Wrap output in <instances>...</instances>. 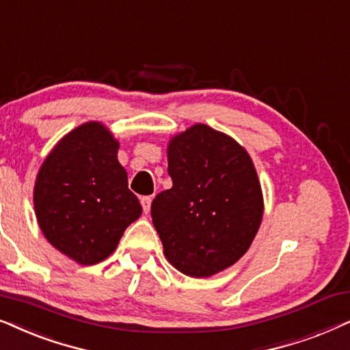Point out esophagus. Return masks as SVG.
I'll use <instances>...</instances> for the list:
<instances>
[{
    "label": "esophagus",
    "mask_w": 350,
    "mask_h": 350,
    "mask_svg": "<svg viewBox=\"0 0 350 350\" xmlns=\"http://www.w3.org/2000/svg\"><path fill=\"white\" fill-rule=\"evenodd\" d=\"M141 204H142V209L144 213H148L150 211V204H152V197H142L141 198Z\"/></svg>",
    "instance_id": "esophagus-1"
}]
</instances>
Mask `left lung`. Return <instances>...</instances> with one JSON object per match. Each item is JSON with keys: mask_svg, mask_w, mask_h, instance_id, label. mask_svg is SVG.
I'll return each instance as SVG.
<instances>
[{"mask_svg": "<svg viewBox=\"0 0 350 350\" xmlns=\"http://www.w3.org/2000/svg\"><path fill=\"white\" fill-rule=\"evenodd\" d=\"M172 187L152 202L166 259L190 277H211L243 256L258 234L262 190L248 152L206 124L167 144Z\"/></svg>", "mask_w": 350, "mask_h": 350, "instance_id": "8db88e82", "label": "left lung"}]
</instances>
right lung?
<instances>
[{"label":"right lung","instance_id":"add662e5","mask_svg":"<svg viewBox=\"0 0 350 350\" xmlns=\"http://www.w3.org/2000/svg\"><path fill=\"white\" fill-rule=\"evenodd\" d=\"M118 148L104 124L90 121L55 144L36 176L33 204L41 232L81 265L109 258L142 214L116 158Z\"/></svg>","mask_w":350,"mask_h":350}]
</instances>
